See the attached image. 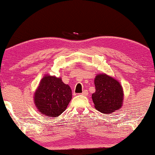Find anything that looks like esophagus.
I'll return each instance as SVG.
<instances>
[{"label": "esophagus", "instance_id": "esophagus-1", "mask_svg": "<svg viewBox=\"0 0 155 155\" xmlns=\"http://www.w3.org/2000/svg\"><path fill=\"white\" fill-rule=\"evenodd\" d=\"M82 94L84 95V96H87V94H88L87 91V90H84L83 92L82 93Z\"/></svg>", "mask_w": 155, "mask_h": 155}]
</instances>
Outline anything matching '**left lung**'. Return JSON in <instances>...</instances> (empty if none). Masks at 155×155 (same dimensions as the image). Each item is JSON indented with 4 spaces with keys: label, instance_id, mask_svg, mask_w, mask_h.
<instances>
[{
    "label": "left lung",
    "instance_id": "left-lung-1",
    "mask_svg": "<svg viewBox=\"0 0 155 155\" xmlns=\"http://www.w3.org/2000/svg\"><path fill=\"white\" fill-rule=\"evenodd\" d=\"M95 90L92 98L97 110L110 114L122 107L124 92L117 80L105 74H99L94 79Z\"/></svg>",
    "mask_w": 155,
    "mask_h": 155
}]
</instances>
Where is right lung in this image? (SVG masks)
<instances>
[{"mask_svg": "<svg viewBox=\"0 0 155 155\" xmlns=\"http://www.w3.org/2000/svg\"><path fill=\"white\" fill-rule=\"evenodd\" d=\"M72 99V91L61 78L46 75L35 94V103L39 112L49 117H57L66 109Z\"/></svg>", "mask_w": 155, "mask_h": 155, "instance_id": "add662e5", "label": "right lung"}]
</instances>
